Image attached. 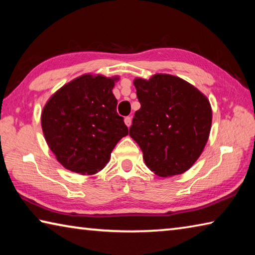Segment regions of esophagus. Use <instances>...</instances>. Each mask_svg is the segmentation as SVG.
I'll return each mask as SVG.
<instances>
[{
  "label": "esophagus",
  "mask_w": 255,
  "mask_h": 255,
  "mask_svg": "<svg viewBox=\"0 0 255 255\" xmlns=\"http://www.w3.org/2000/svg\"><path fill=\"white\" fill-rule=\"evenodd\" d=\"M125 124L127 125V127H130V125H131V117H126V118H125Z\"/></svg>",
  "instance_id": "obj_1"
}]
</instances>
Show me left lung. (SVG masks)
<instances>
[{
	"mask_svg": "<svg viewBox=\"0 0 255 255\" xmlns=\"http://www.w3.org/2000/svg\"><path fill=\"white\" fill-rule=\"evenodd\" d=\"M140 109L129 135L143 150L145 164L159 176L189 170L200 156L211 127L210 103L188 82L169 74L136 79Z\"/></svg>",
	"mask_w": 255,
	"mask_h": 255,
	"instance_id": "left-lung-1",
	"label": "left lung"
}]
</instances>
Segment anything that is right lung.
I'll return each mask as SVG.
<instances>
[{
  "mask_svg": "<svg viewBox=\"0 0 255 255\" xmlns=\"http://www.w3.org/2000/svg\"><path fill=\"white\" fill-rule=\"evenodd\" d=\"M114 79L83 75L59 89L41 114L42 131L64 167L93 174L105 167L128 128L117 112Z\"/></svg>",
  "mask_w": 255,
  "mask_h": 255,
  "instance_id": "right-lung-1",
  "label": "right lung"
}]
</instances>
